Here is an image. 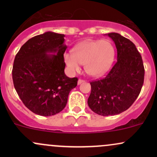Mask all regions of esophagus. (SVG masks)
Listing matches in <instances>:
<instances>
[{
    "mask_svg": "<svg viewBox=\"0 0 157 157\" xmlns=\"http://www.w3.org/2000/svg\"><path fill=\"white\" fill-rule=\"evenodd\" d=\"M85 82V80H82V79H79V80H78V82H77V84H78V85H80L81 83H82V82Z\"/></svg>",
    "mask_w": 157,
    "mask_h": 157,
    "instance_id": "obj_1",
    "label": "esophagus"
}]
</instances>
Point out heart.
<instances>
[{"label":"heart","instance_id":"b5f03b06","mask_svg":"<svg viewBox=\"0 0 157 157\" xmlns=\"http://www.w3.org/2000/svg\"><path fill=\"white\" fill-rule=\"evenodd\" d=\"M114 58L113 45L106 40H86L77 45L72 52H66L64 60L71 72L79 71L80 64L91 76H100L109 70Z\"/></svg>","mask_w":157,"mask_h":157}]
</instances>
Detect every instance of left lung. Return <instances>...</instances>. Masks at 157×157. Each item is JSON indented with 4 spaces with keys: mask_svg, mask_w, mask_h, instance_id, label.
<instances>
[{
    "mask_svg": "<svg viewBox=\"0 0 157 157\" xmlns=\"http://www.w3.org/2000/svg\"><path fill=\"white\" fill-rule=\"evenodd\" d=\"M117 50V60L107 75L90 82L88 105L101 116L123 112L136 100L144 82L145 68L141 55L130 40L120 34H108Z\"/></svg>",
    "mask_w": 157,
    "mask_h": 157,
    "instance_id": "1",
    "label": "left lung"
}]
</instances>
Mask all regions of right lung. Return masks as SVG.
Instances as JSON below:
<instances>
[{
	"label": "right lung",
	"mask_w": 157,
	"mask_h": 157,
	"mask_svg": "<svg viewBox=\"0 0 157 157\" xmlns=\"http://www.w3.org/2000/svg\"><path fill=\"white\" fill-rule=\"evenodd\" d=\"M64 37L52 32L35 36L21 46L14 60L16 91L26 107L40 116L60 112L77 85V77L69 78L64 72Z\"/></svg>",
	"instance_id": "obj_1"
}]
</instances>
